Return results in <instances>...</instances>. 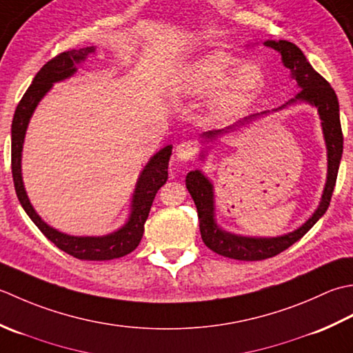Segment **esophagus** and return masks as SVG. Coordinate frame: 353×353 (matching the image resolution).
I'll return each instance as SVG.
<instances>
[{"label": "esophagus", "instance_id": "1", "mask_svg": "<svg viewBox=\"0 0 353 353\" xmlns=\"http://www.w3.org/2000/svg\"><path fill=\"white\" fill-rule=\"evenodd\" d=\"M195 145L192 141H181L175 148V157L181 161H189L195 155Z\"/></svg>", "mask_w": 353, "mask_h": 353}]
</instances>
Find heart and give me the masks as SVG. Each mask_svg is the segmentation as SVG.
I'll return each mask as SVG.
<instances>
[{
	"label": "heart",
	"instance_id": "heart-1",
	"mask_svg": "<svg viewBox=\"0 0 353 353\" xmlns=\"http://www.w3.org/2000/svg\"><path fill=\"white\" fill-rule=\"evenodd\" d=\"M263 85V71L256 62H242L236 54L213 50L179 68L172 79L170 91L185 99L210 94V119L225 121L245 111L261 94Z\"/></svg>",
	"mask_w": 353,
	"mask_h": 353
}]
</instances>
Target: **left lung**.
I'll list each match as a JSON object with an SVG mask.
<instances>
[{
    "mask_svg": "<svg viewBox=\"0 0 353 353\" xmlns=\"http://www.w3.org/2000/svg\"><path fill=\"white\" fill-rule=\"evenodd\" d=\"M282 57V63L290 70L291 79L296 81L300 88L299 94L291 99L290 102L276 108L272 111H262L257 114L241 120L239 123L230 126L227 129H219V131H208L201 135V148L199 160L205 161V158L210 152L212 143L218 141L227 134L239 131L241 128H245L253 121L267 117L272 112H279L285 108L296 105V103H307L315 108L321 120V131L323 139L326 143V154H327V174H326V184L323 189V195L320 199L319 207L315 208L314 213L309 216L303 224L292 232L280 236L272 237H262V236H243L236 234L222 228L214 214V187L212 179L208 178L203 170H190L185 176V187L189 190L193 203L196 205L198 218H199V230L201 237L205 245L213 250L214 253L225 256L236 261H263L272 256H277L286 248H290L292 243L300 241L309 230H311L315 222H317L323 214L326 213L330 196H332L338 168H340L341 155H343V132L340 123V105L332 86L327 83L326 79H323L317 71H315L311 63L306 61L303 52L290 41H272L267 39L263 42Z\"/></svg>",
    "mask_w": 353,
    "mask_h": 353,
    "instance_id": "1",
    "label": "left lung"
}]
</instances>
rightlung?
I'll return each instance as SVG.
<instances>
[{
  "label": "right lung",
  "mask_w": 353,
  "mask_h": 353,
  "mask_svg": "<svg viewBox=\"0 0 353 353\" xmlns=\"http://www.w3.org/2000/svg\"><path fill=\"white\" fill-rule=\"evenodd\" d=\"M94 53V46L70 50V52L61 53L48 61L34 76L32 85L28 86L26 94L18 103L12 121V175L21 205L48 241H52L57 248L65 251L67 254L81 259V261H111V259L123 257L139 247L143 232H145V222L149 216L150 205L154 203L157 192L168 181L172 145L164 146L150 157L146 166L140 172L131 198V212H129L125 224L102 236H73L48 225L36 213L27 196L23 181V168H21L26 132L39 102L53 88L54 83L73 77L77 73L79 65H82L86 57Z\"/></svg>",
  "instance_id": "add662e5"
}]
</instances>
